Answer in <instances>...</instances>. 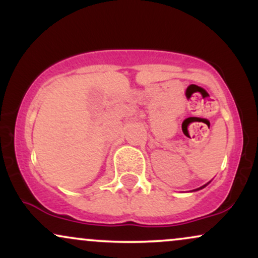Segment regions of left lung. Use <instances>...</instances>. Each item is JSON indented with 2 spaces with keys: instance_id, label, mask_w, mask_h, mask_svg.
Instances as JSON below:
<instances>
[{
  "instance_id": "8db88e82",
  "label": "left lung",
  "mask_w": 258,
  "mask_h": 258,
  "mask_svg": "<svg viewBox=\"0 0 258 258\" xmlns=\"http://www.w3.org/2000/svg\"><path fill=\"white\" fill-rule=\"evenodd\" d=\"M204 186H205V185H203V186H201V188H204ZM201 188H199V189H201Z\"/></svg>"
}]
</instances>
